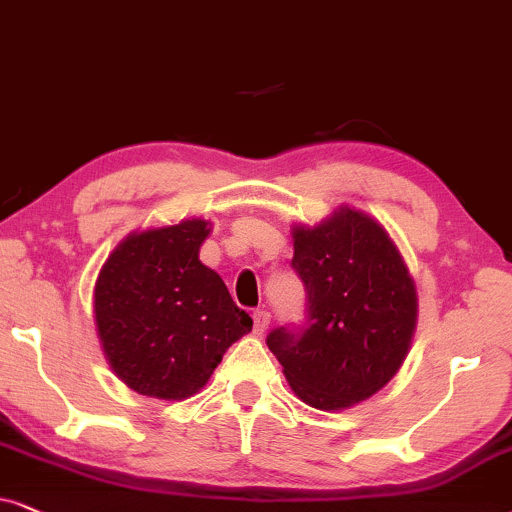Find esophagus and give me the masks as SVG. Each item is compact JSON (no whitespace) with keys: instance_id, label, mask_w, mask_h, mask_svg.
Wrapping results in <instances>:
<instances>
[{"instance_id":"34e87169","label":"esophagus","mask_w":512,"mask_h":512,"mask_svg":"<svg viewBox=\"0 0 512 512\" xmlns=\"http://www.w3.org/2000/svg\"><path fill=\"white\" fill-rule=\"evenodd\" d=\"M252 323H255V335L262 337L271 323V316L267 311H255L252 313Z\"/></svg>"}]
</instances>
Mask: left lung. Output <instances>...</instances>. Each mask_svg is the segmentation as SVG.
<instances>
[{
	"mask_svg": "<svg viewBox=\"0 0 512 512\" xmlns=\"http://www.w3.org/2000/svg\"><path fill=\"white\" fill-rule=\"evenodd\" d=\"M292 267L309 295L299 332L267 337L302 403L339 412L395 377L417 330V285L398 245L372 215L339 206L323 222L292 227Z\"/></svg>",
	"mask_w": 512,
	"mask_h": 512,
	"instance_id": "1",
	"label": "left lung"
}]
</instances>
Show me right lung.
I'll use <instances>...</instances> for the list:
<instances>
[{
	"label": "right lung",
	"mask_w": 512,
	"mask_h": 512,
	"mask_svg": "<svg viewBox=\"0 0 512 512\" xmlns=\"http://www.w3.org/2000/svg\"><path fill=\"white\" fill-rule=\"evenodd\" d=\"M210 227L192 217L133 231L95 281L102 353L114 374L147 398L199 393L229 346L252 330L220 274L199 260Z\"/></svg>",
	"instance_id": "1"
}]
</instances>
